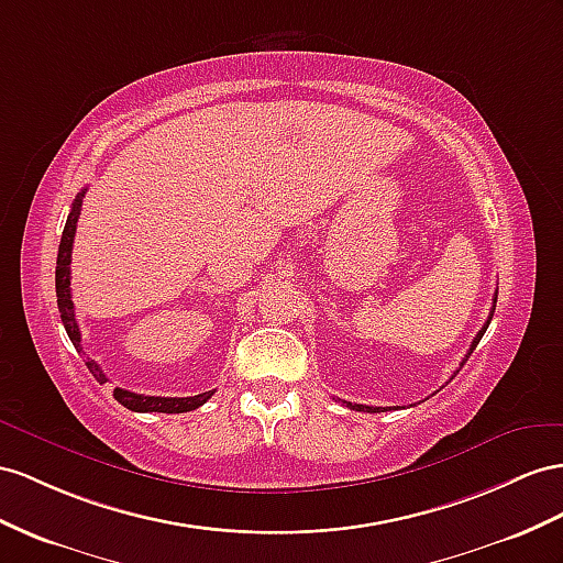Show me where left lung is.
I'll return each mask as SVG.
<instances>
[{"mask_svg":"<svg viewBox=\"0 0 563 563\" xmlns=\"http://www.w3.org/2000/svg\"><path fill=\"white\" fill-rule=\"evenodd\" d=\"M495 305H497V295H495V299H493V309H489V316H487V321H485V325L478 330V335L473 338V342H471V350H468V354H466V358L473 354V350L478 347V342H481V338L485 335V330H487V325H489V321H493V313H495ZM464 358V362H466ZM464 362H461V366H464ZM344 407L347 409H354V411H371V413H378V411H387L390 407H366V405H352V401H342Z\"/></svg>","mask_w":563,"mask_h":563,"instance_id":"obj_1","label":"left lung"}]
</instances>
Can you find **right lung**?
<instances>
[{
  "mask_svg": "<svg viewBox=\"0 0 563 563\" xmlns=\"http://www.w3.org/2000/svg\"><path fill=\"white\" fill-rule=\"evenodd\" d=\"M82 197L85 190L78 192L74 207H70V213L66 219L64 225V235L59 242V254H56V305H59V313H62V323L66 328V333L74 342V347L82 354V344H80V328L76 321V309H74V301H70V252H74V238H76V225H78V216H80V207H82ZM85 366L90 368L92 376L99 383H107L109 378L104 376V371L99 368L97 362L88 358ZM213 390L209 393H201L195 397H150V395H137V393H128L117 387L113 390V397L125 409L131 411H158V413H185V411H192L197 407L205 405L207 399H211Z\"/></svg>",
  "mask_w": 563,
  "mask_h": 563,
  "instance_id": "add662e5",
  "label": "right lung"
}]
</instances>
